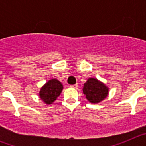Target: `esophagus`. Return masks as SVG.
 I'll list each match as a JSON object with an SVG mask.
<instances>
[{"instance_id":"obj_1","label":"esophagus","mask_w":146,"mask_h":146,"mask_svg":"<svg viewBox=\"0 0 146 146\" xmlns=\"http://www.w3.org/2000/svg\"><path fill=\"white\" fill-rule=\"evenodd\" d=\"M70 87H71V88H77V87H78V85H77V84L71 85Z\"/></svg>"}]
</instances>
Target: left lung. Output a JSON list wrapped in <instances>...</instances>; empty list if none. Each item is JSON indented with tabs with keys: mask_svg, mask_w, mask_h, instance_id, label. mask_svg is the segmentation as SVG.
<instances>
[{
	"mask_svg": "<svg viewBox=\"0 0 146 146\" xmlns=\"http://www.w3.org/2000/svg\"><path fill=\"white\" fill-rule=\"evenodd\" d=\"M86 99L91 103H98L108 96V88L102 82L94 78H89L82 88Z\"/></svg>",
	"mask_w": 146,
	"mask_h": 146,
	"instance_id": "left-lung-1",
	"label": "left lung"
}]
</instances>
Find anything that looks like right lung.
I'll use <instances>...</instances> for the list:
<instances>
[{
  "label": "right lung",
  "instance_id": "obj_1",
  "mask_svg": "<svg viewBox=\"0 0 146 146\" xmlns=\"http://www.w3.org/2000/svg\"><path fill=\"white\" fill-rule=\"evenodd\" d=\"M63 86L60 81L56 79L50 80L41 88L39 96L46 104L53 102L60 94Z\"/></svg>",
  "mask_w": 146,
  "mask_h": 146
}]
</instances>
